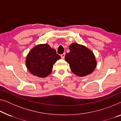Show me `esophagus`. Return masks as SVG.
Masks as SVG:
<instances>
[{
    "instance_id": "34e87169",
    "label": "esophagus",
    "mask_w": 121,
    "mask_h": 121,
    "mask_svg": "<svg viewBox=\"0 0 121 121\" xmlns=\"http://www.w3.org/2000/svg\"><path fill=\"white\" fill-rule=\"evenodd\" d=\"M65 56V53H64V54H61V57L62 59H64Z\"/></svg>"
}]
</instances>
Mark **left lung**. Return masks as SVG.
Instances as JSON below:
<instances>
[{
  "label": "left lung",
  "instance_id": "8db88e82",
  "mask_svg": "<svg viewBox=\"0 0 121 121\" xmlns=\"http://www.w3.org/2000/svg\"><path fill=\"white\" fill-rule=\"evenodd\" d=\"M70 52L65 59L69 64L71 71L79 77L89 75L96 67L97 62L92 52L85 46L73 43L69 47Z\"/></svg>",
  "mask_w": 121,
  "mask_h": 121
}]
</instances>
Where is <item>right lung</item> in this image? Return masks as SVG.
Segmentation results:
<instances>
[{
  "mask_svg": "<svg viewBox=\"0 0 121 121\" xmlns=\"http://www.w3.org/2000/svg\"><path fill=\"white\" fill-rule=\"evenodd\" d=\"M61 56L48 44H41L30 50L26 58L28 71L38 77L45 78L49 75L53 65Z\"/></svg>",
  "mask_w": 121,
  "mask_h": 121,
  "instance_id": "1",
  "label": "right lung"
}]
</instances>
